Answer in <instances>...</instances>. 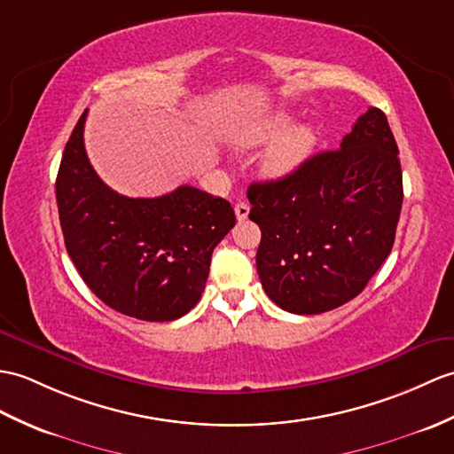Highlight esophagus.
I'll return each mask as SVG.
<instances>
[{
	"label": "esophagus",
	"instance_id": "1",
	"mask_svg": "<svg viewBox=\"0 0 454 454\" xmlns=\"http://www.w3.org/2000/svg\"><path fill=\"white\" fill-rule=\"evenodd\" d=\"M234 210H236V218L241 223V220H246L247 215H249V205L244 203V201H239V203L234 207Z\"/></svg>",
	"mask_w": 454,
	"mask_h": 454
}]
</instances>
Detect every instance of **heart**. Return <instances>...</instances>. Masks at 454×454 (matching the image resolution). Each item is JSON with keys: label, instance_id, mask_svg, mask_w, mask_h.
Here are the masks:
<instances>
[{"label": "heart", "instance_id": "b5f03b06", "mask_svg": "<svg viewBox=\"0 0 454 454\" xmlns=\"http://www.w3.org/2000/svg\"><path fill=\"white\" fill-rule=\"evenodd\" d=\"M288 114H270L255 121H247L239 129L231 133L230 141L241 149H253L275 138L269 149L261 156V172L270 179H284L296 174L300 168L309 160L317 133L308 123L292 125Z\"/></svg>", "mask_w": 454, "mask_h": 454}]
</instances>
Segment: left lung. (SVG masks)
Wrapping results in <instances>:
<instances>
[{
  "mask_svg": "<svg viewBox=\"0 0 454 454\" xmlns=\"http://www.w3.org/2000/svg\"><path fill=\"white\" fill-rule=\"evenodd\" d=\"M261 228L257 272L267 296L298 315L350 301L383 265L403 208V170L387 115L370 108L339 149L296 174L251 184Z\"/></svg>",
  "mask_w": 454,
  "mask_h": 454,
  "instance_id": "obj_1",
  "label": "left lung"
}]
</instances>
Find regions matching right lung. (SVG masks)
Wrapping results in <instances>:
<instances>
[{"label":"right lung","mask_w":454,"mask_h":454,"mask_svg":"<svg viewBox=\"0 0 454 454\" xmlns=\"http://www.w3.org/2000/svg\"><path fill=\"white\" fill-rule=\"evenodd\" d=\"M82 112L56 179L59 224L73 265L108 305L141 321H174L195 308L210 257L236 224L226 199L192 185L131 199L102 182L84 151Z\"/></svg>","instance_id":"add662e5"}]
</instances>
